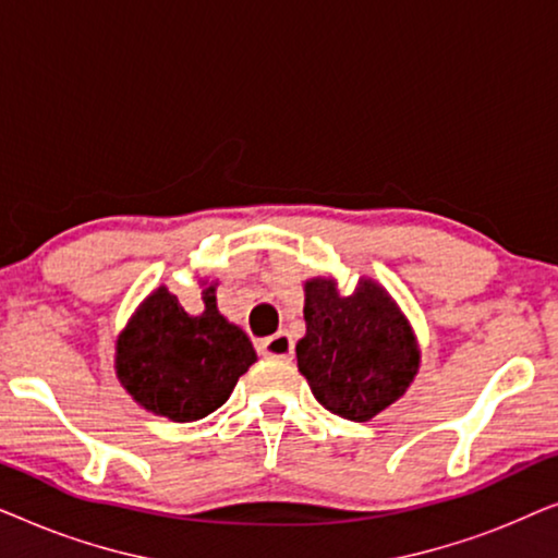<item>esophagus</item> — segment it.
Wrapping results in <instances>:
<instances>
[{"instance_id": "1", "label": "esophagus", "mask_w": 558, "mask_h": 558, "mask_svg": "<svg viewBox=\"0 0 558 558\" xmlns=\"http://www.w3.org/2000/svg\"><path fill=\"white\" fill-rule=\"evenodd\" d=\"M258 350H262V355H266V357H279V361H292V355H294V342H292V338H289L287 332H277V335H271V338L262 340V345H258Z\"/></svg>"}]
</instances>
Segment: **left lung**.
Masks as SVG:
<instances>
[{"label": "left lung", "mask_w": 558, "mask_h": 558, "mask_svg": "<svg viewBox=\"0 0 558 558\" xmlns=\"http://www.w3.org/2000/svg\"><path fill=\"white\" fill-rule=\"evenodd\" d=\"M304 292L307 335L296 342L300 373L327 411L368 422L414 380V335L391 296L373 281L340 296L332 279H312Z\"/></svg>", "instance_id": "obj_1"}]
</instances>
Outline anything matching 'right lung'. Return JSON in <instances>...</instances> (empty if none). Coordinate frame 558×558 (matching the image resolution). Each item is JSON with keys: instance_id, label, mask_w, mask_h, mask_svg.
<instances>
[{"instance_id": "right-lung-1", "label": "right lung", "mask_w": 558, "mask_h": 558, "mask_svg": "<svg viewBox=\"0 0 558 558\" xmlns=\"http://www.w3.org/2000/svg\"><path fill=\"white\" fill-rule=\"evenodd\" d=\"M201 315H190L159 287L119 338V380L144 409L172 422H195L223 407L256 361L246 332L218 312L216 287L205 289Z\"/></svg>"}]
</instances>
